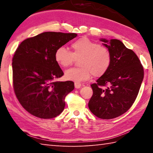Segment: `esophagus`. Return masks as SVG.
<instances>
[{
    "label": "esophagus",
    "instance_id": "34e87169",
    "mask_svg": "<svg viewBox=\"0 0 153 153\" xmlns=\"http://www.w3.org/2000/svg\"><path fill=\"white\" fill-rule=\"evenodd\" d=\"M74 85H75V88H80L82 86V84L79 82H75Z\"/></svg>",
    "mask_w": 153,
    "mask_h": 153
}]
</instances>
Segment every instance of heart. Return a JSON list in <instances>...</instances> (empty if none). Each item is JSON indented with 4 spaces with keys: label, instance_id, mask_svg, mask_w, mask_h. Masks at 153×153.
Returning a JSON list of instances; mask_svg holds the SVG:
<instances>
[{
    "label": "heart",
    "instance_id": "1",
    "mask_svg": "<svg viewBox=\"0 0 153 153\" xmlns=\"http://www.w3.org/2000/svg\"><path fill=\"white\" fill-rule=\"evenodd\" d=\"M70 52L64 46L56 49L55 59L59 65L67 67L71 65L76 59L79 60V67L69 69L65 73V78L70 81L79 82L88 79L92 74L100 77L105 74L110 67L111 55L108 49L99 44L82 38L71 44Z\"/></svg>",
    "mask_w": 153,
    "mask_h": 153
}]
</instances>
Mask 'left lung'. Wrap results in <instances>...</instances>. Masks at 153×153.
<instances>
[{
  "mask_svg": "<svg viewBox=\"0 0 153 153\" xmlns=\"http://www.w3.org/2000/svg\"><path fill=\"white\" fill-rule=\"evenodd\" d=\"M111 55L109 68L90 85L93 94L88 102L97 117L110 120L128 111L138 94L144 69L138 56L117 39H101Z\"/></svg>",
  "mask_w": 153,
  "mask_h": 153,
  "instance_id": "1",
  "label": "left lung"
}]
</instances>
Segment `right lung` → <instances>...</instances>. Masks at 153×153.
I'll use <instances>...</instances> for the list:
<instances>
[{
    "instance_id": "add662e5",
    "label": "right lung",
    "mask_w": 153,
    "mask_h": 153,
    "mask_svg": "<svg viewBox=\"0 0 153 153\" xmlns=\"http://www.w3.org/2000/svg\"><path fill=\"white\" fill-rule=\"evenodd\" d=\"M77 36L74 33L46 32L24 40L13 57V85L16 97L31 115L51 119L63 111L71 81L57 82L63 72L55 59L56 49Z\"/></svg>"
}]
</instances>
